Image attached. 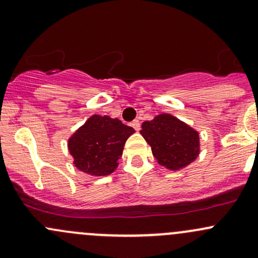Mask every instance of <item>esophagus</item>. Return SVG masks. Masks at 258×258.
Instances as JSON below:
<instances>
[{"mask_svg":"<svg viewBox=\"0 0 258 258\" xmlns=\"http://www.w3.org/2000/svg\"><path fill=\"white\" fill-rule=\"evenodd\" d=\"M131 126L134 127V128L136 130V131H140V128H141V123H140L139 119H135V121H132L131 122Z\"/></svg>","mask_w":258,"mask_h":258,"instance_id":"obj_1","label":"esophagus"}]
</instances>
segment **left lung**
<instances>
[{
	"instance_id": "obj_1",
	"label": "left lung",
	"mask_w": 258,
	"mask_h": 258,
	"mask_svg": "<svg viewBox=\"0 0 258 258\" xmlns=\"http://www.w3.org/2000/svg\"><path fill=\"white\" fill-rule=\"evenodd\" d=\"M140 134L151 146L158 165L168 170L186 167L200 153L199 132L170 113L157 114L144 122Z\"/></svg>"
}]
</instances>
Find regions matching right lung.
I'll list each match as a JSON object with an SVG mask.
<instances>
[{
	"label": "right lung",
	"mask_w": 258,
	"mask_h": 258,
	"mask_svg": "<svg viewBox=\"0 0 258 258\" xmlns=\"http://www.w3.org/2000/svg\"><path fill=\"white\" fill-rule=\"evenodd\" d=\"M135 132L118 118L93 114L69 139L74 165L91 176H107L118 166L127 139Z\"/></svg>",
	"instance_id": "1"
}]
</instances>
